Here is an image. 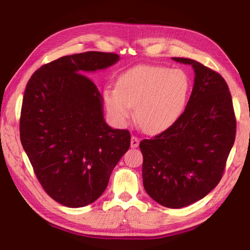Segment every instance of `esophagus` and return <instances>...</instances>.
Wrapping results in <instances>:
<instances>
[{
  "mask_svg": "<svg viewBox=\"0 0 250 250\" xmlns=\"http://www.w3.org/2000/svg\"><path fill=\"white\" fill-rule=\"evenodd\" d=\"M139 146V138L135 137V135H132L131 137V147H137Z\"/></svg>",
  "mask_w": 250,
  "mask_h": 250,
  "instance_id": "obj_1",
  "label": "esophagus"
}]
</instances>
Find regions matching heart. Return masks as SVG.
<instances>
[{
	"instance_id": "b5f03b06",
	"label": "heart",
	"mask_w": 250,
	"mask_h": 250,
	"mask_svg": "<svg viewBox=\"0 0 250 250\" xmlns=\"http://www.w3.org/2000/svg\"><path fill=\"white\" fill-rule=\"evenodd\" d=\"M191 94V80L182 69L143 65L119 76L116 89L104 90L108 115L124 125L132 117L147 133L167 130L183 115Z\"/></svg>"
}]
</instances>
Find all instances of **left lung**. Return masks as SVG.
<instances>
[{
	"label": "left lung",
	"mask_w": 250,
	"mask_h": 250,
	"mask_svg": "<svg viewBox=\"0 0 250 250\" xmlns=\"http://www.w3.org/2000/svg\"><path fill=\"white\" fill-rule=\"evenodd\" d=\"M194 87L183 115L174 125L140 142L146 193L168 208H181L206 196L221 181L235 142L231 95L221 75L188 58Z\"/></svg>",
	"instance_id": "1"
}]
</instances>
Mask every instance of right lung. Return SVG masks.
Masks as SVG:
<instances>
[{"instance_id": "right-lung-1", "label": "right lung", "mask_w": 250, "mask_h": 250, "mask_svg": "<svg viewBox=\"0 0 250 250\" xmlns=\"http://www.w3.org/2000/svg\"><path fill=\"white\" fill-rule=\"evenodd\" d=\"M119 61L115 53L86 52L45 64L24 92L20 137L42 188L59 204H91L130 147L128 130L104 119L103 97L87 71Z\"/></svg>"}]
</instances>
